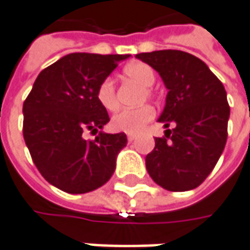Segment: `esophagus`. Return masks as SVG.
Returning <instances> with one entry per match:
<instances>
[{
	"label": "esophagus",
	"mask_w": 250,
	"mask_h": 250,
	"mask_svg": "<svg viewBox=\"0 0 250 250\" xmlns=\"http://www.w3.org/2000/svg\"><path fill=\"white\" fill-rule=\"evenodd\" d=\"M135 138H137V137H135L134 134H127V140H128V142H133Z\"/></svg>",
	"instance_id": "34e87169"
}]
</instances>
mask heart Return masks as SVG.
<instances>
[{
	"label": "heart",
	"instance_id": "heart-1",
	"mask_svg": "<svg viewBox=\"0 0 250 250\" xmlns=\"http://www.w3.org/2000/svg\"><path fill=\"white\" fill-rule=\"evenodd\" d=\"M123 76L125 79L144 87L140 94V102H144L145 99L155 98V91L152 90L151 85H153V83L156 80V74L151 66L144 62H134L123 69ZM97 101L99 102V105L108 112L117 110L119 101L116 97V88L110 79H105L99 83L98 88H97ZM155 115H156L155 108L148 104L141 105L138 108L125 109L113 116L112 127L117 131L137 134L144 130V127L149 122L153 120Z\"/></svg>",
	"mask_w": 250,
	"mask_h": 250
}]
</instances>
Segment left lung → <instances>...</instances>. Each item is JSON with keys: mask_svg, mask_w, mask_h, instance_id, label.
Instances as JSON below:
<instances>
[{"mask_svg": "<svg viewBox=\"0 0 250 250\" xmlns=\"http://www.w3.org/2000/svg\"><path fill=\"white\" fill-rule=\"evenodd\" d=\"M135 56L160 74L168 90L159 117L167 130L155 138V148L145 158L146 170L167 191L194 189L210 174L227 142L229 105L224 85L205 62L184 51Z\"/></svg>", "mask_w": 250, "mask_h": 250, "instance_id": "1", "label": "left lung"}]
</instances>
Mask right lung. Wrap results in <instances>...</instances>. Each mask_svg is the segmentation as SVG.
<instances>
[{"instance_id": "1", "label": "right lung", "mask_w": 250, "mask_h": 250, "mask_svg": "<svg viewBox=\"0 0 250 250\" xmlns=\"http://www.w3.org/2000/svg\"><path fill=\"white\" fill-rule=\"evenodd\" d=\"M128 55L69 54L45 67L23 102V138L31 159L49 184L69 194H85L109 181L125 133H101L109 122L97 88Z\"/></svg>"}]
</instances>
